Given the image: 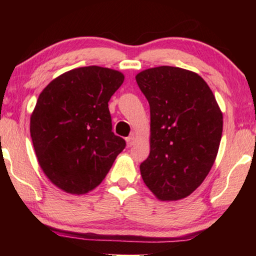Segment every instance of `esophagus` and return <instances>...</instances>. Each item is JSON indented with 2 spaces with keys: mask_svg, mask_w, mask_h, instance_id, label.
<instances>
[{
  "mask_svg": "<svg viewBox=\"0 0 256 256\" xmlns=\"http://www.w3.org/2000/svg\"><path fill=\"white\" fill-rule=\"evenodd\" d=\"M126 141H127V146H134V144H135V141H136L135 134H132L130 136H128V138H126Z\"/></svg>",
  "mask_w": 256,
  "mask_h": 256,
  "instance_id": "obj_1",
  "label": "esophagus"
}]
</instances>
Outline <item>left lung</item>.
Wrapping results in <instances>:
<instances>
[{
    "label": "left lung",
    "mask_w": 256,
    "mask_h": 256,
    "mask_svg": "<svg viewBox=\"0 0 256 256\" xmlns=\"http://www.w3.org/2000/svg\"><path fill=\"white\" fill-rule=\"evenodd\" d=\"M150 106V154L140 166L157 199L190 196L214 163L222 134V112L200 76L174 66L135 76Z\"/></svg>",
    "instance_id": "1"
}]
</instances>
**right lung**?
<instances>
[{"instance_id":"right-lung-1","label":"right lung","mask_w":256,"mask_h":256,"mask_svg":"<svg viewBox=\"0 0 256 256\" xmlns=\"http://www.w3.org/2000/svg\"><path fill=\"white\" fill-rule=\"evenodd\" d=\"M124 80L116 70L85 66L54 78L38 96L31 138L42 170L60 190L78 196L94 190L124 149L108 110Z\"/></svg>"}]
</instances>
